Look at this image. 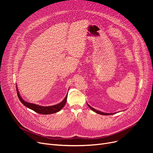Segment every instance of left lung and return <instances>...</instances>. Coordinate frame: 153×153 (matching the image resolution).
I'll list each match as a JSON object with an SVG mask.
<instances>
[{
    "mask_svg": "<svg viewBox=\"0 0 153 153\" xmlns=\"http://www.w3.org/2000/svg\"><path fill=\"white\" fill-rule=\"evenodd\" d=\"M87 105L89 106V107L92 110H93L94 111H95V113H97V114H100V115H112V114H108V113H103V112H102V111H99V110H95V109H94V108H92V107H91L89 104L88 103H87Z\"/></svg>",
    "mask_w": 153,
    "mask_h": 153,
    "instance_id": "8db88e82",
    "label": "left lung"
}]
</instances>
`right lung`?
<instances>
[{
    "mask_svg": "<svg viewBox=\"0 0 153 153\" xmlns=\"http://www.w3.org/2000/svg\"><path fill=\"white\" fill-rule=\"evenodd\" d=\"M17 87V95L19 100L20 102L23 104L25 107H28V108L35 111L36 113L40 114H43V115H48V114H52L54 113H56V112H58L60 111L65 105L66 103L67 98H68V95L65 97V98L64 99V100L60 102L58 104H56V105H52V106H48V107H44V106H41V105H36V104H34L32 103H29L26 101L24 100L20 95L19 91Z\"/></svg>",
    "mask_w": 153,
    "mask_h": 153,
    "instance_id": "add662e5",
    "label": "right lung"
}]
</instances>
